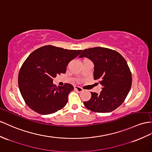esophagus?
Returning <instances> with one entry per match:
<instances>
[{
    "label": "esophagus",
    "instance_id": "obj_1",
    "mask_svg": "<svg viewBox=\"0 0 152 152\" xmlns=\"http://www.w3.org/2000/svg\"><path fill=\"white\" fill-rule=\"evenodd\" d=\"M75 90L77 91L78 92H81L83 91V88H81L80 87H77V86H75Z\"/></svg>",
    "mask_w": 152,
    "mask_h": 152
}]
</instances>
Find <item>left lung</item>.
<instances>
[{
  "mask_svg": "<svg viewBox=\"0 0 152 152\" xmlns=\"http://www.w3.org/2000/svg\"><path fill=\"white\" fill-rule=\"evenodd\" d=\"M83 57L93 62L94 78L103 87L99 94L91 92L84 105L96 112L113 111L123 103L131 88L132 74L126 61L115 50L101 47L83 50L79 58Z\"/></svg>",
  "mask_w": 152,
  "mask_h": 152,
  "instance_id": "left-lung-1",
  "label": "left lung"
}]
</instances>
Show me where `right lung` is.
<instances>
[{
	"mask_svg": "<svg viewBox=\"0 0 152 152\" xmlns=\"http://www.w3.org/2000/svg\"><path fill=\"white\" fill-rule=\"evenodd\" d=\"M82 50H68L45 45L31 53L18 74V87L28 106L40 114H50L63 108L68 102L72 85H54V77L65 73L68 64Z\"/></svg>",
	"mask_w": 152,
	"mask_h": 152,
	"instance_id": "obj_1",
	"label": "right lung"
}]
</instances>
